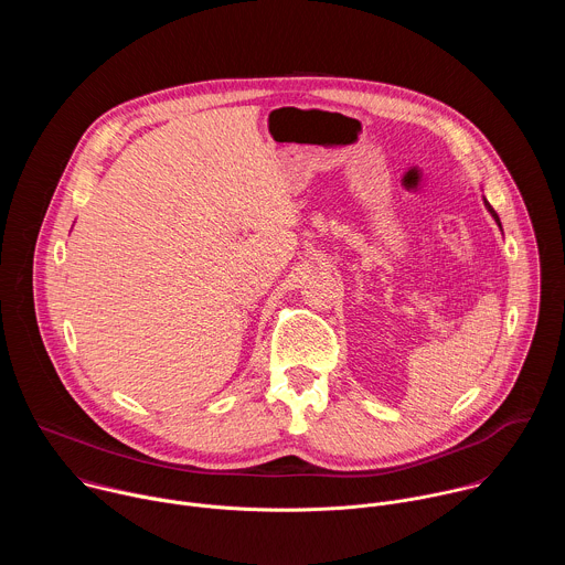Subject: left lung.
Masks as SVG:
<instances>
[{
  "label": "left lung",
  "instance_id": "1",
  "mask_svg": "<svg viewBox=\"0 0 565 565\" xmlns=\"http://www.w3.org/2000/svg\"><path fill=\"white\" fill-rule=\"evenodd\" d=\"M482 203H486V207H488V212H490V214H492V218H494V221H497V225H499V227H501V218H499V214H497V212H494V207H492V205H490V203H488V199H482Z\"/></svg>",
  "mask_w": 565,
  "mask_h": 565
}]
</instances>
